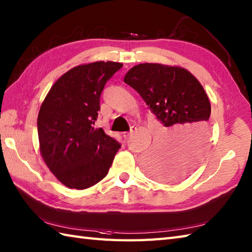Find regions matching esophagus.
<instances>
[{"label":"esophagus","mask_w":252,"mask_h":252,"mask_svg":"<svg viewBox=\"0 0 252 252\" xmlns=\"http://www.w3.org/2000/svg\"><path fill=\"white\" fill-rule=\"evenodd\" d=\"M134 130H136V127H134V126H132V129H131V131L130 132H123L122 133V135H123V137H125V138H127V137H129L131 134H132V133L133 132H134Z\"/></svg>","instance_id":"obj_1"}]
</instances>
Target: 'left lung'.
Segmentation results:
<instances>
[{
  "label": "left lung",
  "instance_id": "1",
  "mask_svg": "<svg viewBox=\"0 0 252 252\" xmlns=\"http://www.w3.org/2000/svg\"><path fill=\"white\" fill-rule=\"evenodd\" d=\"M142 96L160 123L153 149L143 157L155 180L185 178L205 156L210 137L211 105L200 82L179 66L140 63L123 79Z\"/></svg>",
  "mask_w": 252,
  "mask_h": 252
}]
</instances>
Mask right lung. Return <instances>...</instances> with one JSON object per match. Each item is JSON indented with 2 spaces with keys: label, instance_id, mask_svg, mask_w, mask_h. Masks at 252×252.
I'll return each instance as SVG.
<instances>
[{
  "label": "right lung",
  "instance_id": "add662e5",
  "mask_svg": "<svg viewBox=\"0 0 252 252\" xmlns=\"http://www.w3.org/2000/svg\"><path fill=\"white\" fill-rule=\"evenodd\" d=\"M123 65L95 62L73 67L47 93L37 116L40 153L57 180L85 189L108 173L120 143L95 129L106 82Z\"/></svg>",
  "mask_w": 252,
  "mask_h": 252
}]
</instances>
